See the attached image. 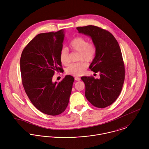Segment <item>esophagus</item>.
<instances>
[{"label":"esophagus","mask_w":149,"mask_h":149,"mask_svg":"<svg viewBox=\"0 0 149 149\" xmlns=\"http://www.w3.org/2000/svg\"><path fill=\"white\" fill-rule=\"evenodd\" d=\"M74 79H75V80H76V81H80V80H81V79H80V78L77 77H76L74 78Z\"/></svg>","instance_id":"esophagus-1"}]
</instances>
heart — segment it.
<instances>
[{
  "label": "heart",
  "mask_w": 149,
  "mask_h": 149,
  "mask_svg": "<svg viewBox=\"0 0 149 149\" xmlns=\"http://www.w3.org/2000/svg\"><path fill=\"white\" fill-rule=\"evenodd\" d=\"M72 51L79 53V60H84L87 63H91L94 60L96 54V46L93 43H89L83 37L74 38L70 43ZM60 60L65 66L70 63L69 52L66 47H63L60 52ZM87 68V64L84 61L73 63L66 69V74L73 76H79L84 73Z\"/></svg>",
  "instance_id": "1"
}]
</instances>
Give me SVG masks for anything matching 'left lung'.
Segmentation results:
<instances>
[{
	"mask_svg": "<svg viewBox=\"0 0 149 149\" xmlns=\"http://www.w3.org/2000/svg\"><path fill=\"white\" fill-rule=\"evenodd\" d=\"M79 33L90 36L96 46V54L89 66L100 78L83 76L87 100L97 108L111 105L119 96L125 81V69L121 50L113 36L97 26L89 25L76 28Z\"/></svg>",
	"mask_w": 149,
	"mask_h": 149,
	"instance_id": "8db88e82",
	"label": "left lung"
}]
</instances>
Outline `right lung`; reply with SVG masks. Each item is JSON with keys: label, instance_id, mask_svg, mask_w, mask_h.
<instances>
[{"label": "right lung", "instance_id": "obj_1", "mask_svg": "<svg viewBox=\"0 0 149 149\" xmlns=\"http://www.w3.org/2000/svg\"><path fill=\"white\" fill-rule=\"evenodd\" d=\"M64 30L36 36L22 53L20 68L26 93L36 108L43 113L56 116L68 105L74 77L66 75L60 82H53L55 72H64L60 60Z\"/></svg>", "mask_w": 149, "mask_h": 149}]
</instances>
